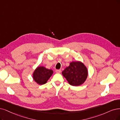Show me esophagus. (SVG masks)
<instances>
[{"mask_svg": "<svg viewBox=\"0 0 120 120\" xmlns=\"http://www.w3.org/2000/svg\"><path fill=\"white\" fill-rule=\"evenodd\" d=\"M61 72V70H55V72L57 73H60Z\"/></svg>", "mask_w": 120, "mask_h": 120, "instance_id": "obj_1", "label": "esophagus"}]
</instances>
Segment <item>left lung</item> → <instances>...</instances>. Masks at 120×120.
Segmentation results:
<instances>
[{
  "label": "left lung",
  "instance_id": "8db88e82",
  "mask_svg": "<svg viewBox=\"0 0 120 120\" xmlns=\"http://www.w3.org/2000/svg\"><path fill=\"white\" fill-rule=\"evenodd\" d=\"M62 75L70 85L79 86L82 84L87 77V70L80 62H73L62 72Z\"/></svg>",
  "mask_w": 120,
  "mask_h": 120
}]
</instances>
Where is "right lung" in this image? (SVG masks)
Instances as JSON below:
<instances>
[{"label": "right lung", "instance_id": "add662e5", "mask_svg": "<svg viewBox=\"0 0 120 120\" xmlns=\"http://www.w3.org/2000/svg\"><path fill=\"white\" fill-rule=\"evenodd\" d=\"M53 72L51 70L43 67H38L34 71L33 78L35 82L39 85L45 84L52 76Z\"/></svg>", "mask_w": 120, "mask_h": 120}]
</instances>
